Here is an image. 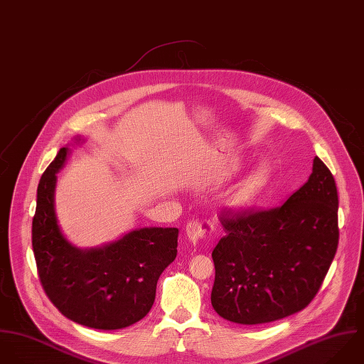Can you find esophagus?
<instances>
[{"mask_svg": "<svg viewBox=\"0 0 364 364\" xmlns=\"http://www.w3.org/2000/svg\"><path fill=\"white\" fill-rule=\"evenodd\" d=\"M213 223L208 220H190L186 226V235L193 245H197L201 239L211 236Z\"/></svg>", "mask_w": 364, "mask_h": 364, "instance_id": "obj_1", "label": "esophagus"}]
</instances>
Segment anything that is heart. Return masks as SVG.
<instances>
[{
    "mask_svg": "<svg viewBox=\"0 0 364 364\" xmlns=\"http://www.w3.org/2000/svg\"><path fill=\"white\" fill-rule=\"evenodd\" d=\"M237 164L233 166V170ZM272 178V168L269 164L263 163L257 166L233 191L228 200V205L235 210H246L256 201L257 196L266 188Z\"/></svg>",
    "mask_w": 364,
    "mask_h": 364,
    "instance_id": "obj_1",
    "label": "heart"
}]
</instances>
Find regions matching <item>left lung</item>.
I'll list each match as a JSON object with an SVG mask.
<instances>
[{"instance_id":"8db88e82","label":"left lung","mask_w":364,"mask_h":364,"mask_svg":"<svg viewBox=\"0 0 364 364\" xmlns=\"http://www.w3.org/2000/svg\"><path fill=\"white\" fill-rule=\"evenodd\" d=\"M338 205L335 178L315 157L306 183L284 204L223 215L226 235L213 250L211 304L219 316L257 325L304 309L338 249Z\"/></svg>"}]
</instances>
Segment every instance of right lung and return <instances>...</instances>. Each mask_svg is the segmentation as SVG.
Here are the masks:
<instances>
[{
    "label": "right lung",
    "instance_id": "add662e5",
    "mask_svg": "<svg viewBox=\"0 0 364 364\" xmlns=\"http://www.w3.org/2000/svg\"><path fill=\"white\" fill-rule=\"evenodd\" d=\"M75 144H84L81 136ZM72 145L62 147L38 186L32 247L39 279L55 306L80 325L114 331L150 311L163 270L177 256V228H141L119 239L81 249L63 233L56 214L58 173Z\"/></svg>",
    "mask_w": 364,
    "mask_h": 364
}]
</instances>
